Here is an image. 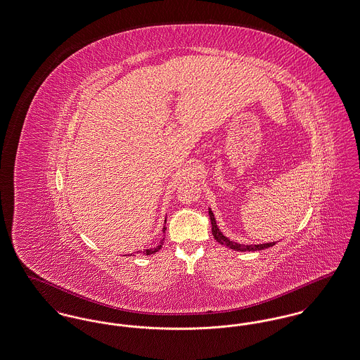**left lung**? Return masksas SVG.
<instances>
[{
    "mask_svg": "<svg viewBox=\"0 0 360 360\" xmlns=\"http://www.w3.org/2000/svg\"><path fill=\"white\" fill-rule=\"evenodd\" d=\"M210 217H211L213 238H214L219 243H221V245H224V246H227V248H230V249H233V250H236V252H255V250L268 249V248H271V246L275 245V242L262 243V245H240V243L233 242V240H230L227 236H224V235L221 233V231L219 230V227H217V224H216V220H214V214H213V212H212L211 210H210Z\"/></svg>",
    "mask_w": 360,
    "mask_h": 360,
    "instance_id": "obj_1",
    "label": "left lung"
}]
</instances>
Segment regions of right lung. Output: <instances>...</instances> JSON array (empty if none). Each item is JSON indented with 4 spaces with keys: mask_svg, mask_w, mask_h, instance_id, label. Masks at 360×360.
I'll return each mask as SVG.
<instances>
[{
    "mask_svg": "<svg viewBox=\"0 0 360 360\" xmlns=\"http://www.w3.org/2000/svg\"><path fill=\"white\" fill-rule=\"evenodd\" d=\"M165 231H166V227L163 229V233H165ZM163 240H165V239H162V242H160L158 246H155V248H150V249H147V250H144L143 253L149 255V254H155L156 252H159V250L162 249V246H163Z\"/></svg>",
    "mask_w": 360,
    "mask_h": 360,
    "instance_id": "obj_1",
    "label": "right lung"
}]
</instances>
